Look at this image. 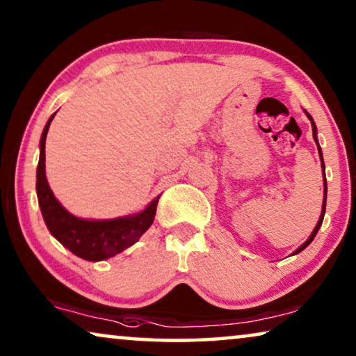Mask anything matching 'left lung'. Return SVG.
Instances as JSON below:
<instances>
[{
  "instance_id": "obj_1",
  "label": "left lung",
  "mask_w": 356,
  "mask_h": 356,
  "mask_svg": "<svg viewBox=\"0 0 356 356\" xmlns=\"http://www.w3.org/2000/svg\"><path fill=\"white\" fill-rule=\"evenodd\" d=\"M308 115V118L311 120V124H313V138H314V140H316V144H318V138H316V124H314V121H313V118H311V115L309 113H306ZM318 149H319V155H321V160H323V154H321V147H319V144H318ZM323 172H324V162H323ZM325 199H327V183H325V173H324V202H323V212H321V217H319V222H318V225H316V228L313 230V233H311V236L308 238V240H306L303 245H301L298 250H296L293 254H298V252H301L305 250L306 246L309 245L311 241L314 240V236H316V233H318V230L321 228V225H323V220H324V213H325Z\"/></svg>"
}]
</instances>
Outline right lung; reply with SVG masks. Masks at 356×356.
Listing matches in <instances>:
<instances>
[{
	"label": "right lung",
	"instance_id": "add662e5",
	"mask_svg": "<svg viewBox=\"0 0 356 356\" xmlns=\"http://www.w3.org/2000/svg\"><path fill=\"white\" fill-rule=\"evenodd\" d=\"M51 118L48 120L40 139V160L37 167V196L43 220L48 230L63 246L86 261H104L134 245L152 225L159 197L143 212L113 220H84L66 211L53 196L45 177V139Z\"/></svg>",
	"mask_w": 356,
	"mask_h": 356
}]
</instances>
